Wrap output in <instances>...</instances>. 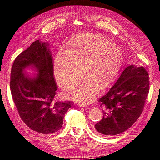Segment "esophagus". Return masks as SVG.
<instances>
[{
    "label": "esophagus",
    "instance_id": "34e87169",
    "mask_svg": "<svg viewBox=\"0 0 160 160\" xmlns=\"http://www.w3.org/2000/svg\"><path fill=\"white\" fill-rule=\"evenodd\" d=\"M75 104L79 106V107H85V105L84 103H80V102H75Z\"/></svg>",
    "mask_w": 160,
    "mask_h": 160
}]
</instances>
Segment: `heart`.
Listing matches in <instances>:
<instances>
[{
  "label": "heart",
  "instance_id": "obj_1",
  "mask_svg": "<svg viewBox=\"0 0 160 160\" xmlns=\"http://www.w3.org/2000/svg\"><path fill=\"white\" fill-rule=\"evenodd\" d=\"M120 52L110 39L99 33L83 32L76 35L69 44V51L60 49L55 61L57 80L62 88H68L83 72L88 75L71 85L69 94L86 103L100 88L107 87L118 71Z\"/></svg>",
  "mask_w": 160,
  "mask_h": 160
}]
</instances>
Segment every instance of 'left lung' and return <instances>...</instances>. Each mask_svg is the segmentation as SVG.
<instances>
[{
  "instance_id": "obj_1",
  "label": "left lung",
  "mask_w": 160,
  "mask_h": 160,
  "mask_svg": "<svg viewBox=\"0 0 160 160\" xmlns=\"http://www.w3.org/2000/svg\"><path fill=\"white\" fill-rule=\"evenodd\" d=\"M149 91L148 72L143 66L129 65L98 101L103 116L95 128L112 136L128 129L141 115Z\"/></svg>"
}]
</instances>
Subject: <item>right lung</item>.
Wrapping results in <instances>:
<instances>
[{
    "label": "right lung",
    "mask_w": 160,
    "mask_h": 160,
    "mask_svg": "<svg viewBox=\"0 0 160 160\" xmlns=\"http://www.w3.org/2000/svg\"><path fill=\"white\" fill-rule=\"evenodd\" d=\"M47 44L39 40L14 59L11 72L10 88L21 118L32 130L43 135L59 131L63 123L71 101H55V83L52 55ZM32 66L38 75L32 79L23 74V69Z\"/></svg>",
    "instance_id": "obj_1"
}]
</instances>
